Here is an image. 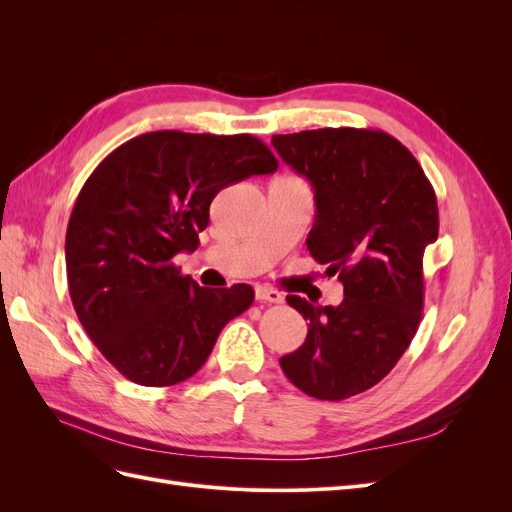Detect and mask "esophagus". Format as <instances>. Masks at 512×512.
I'll return each instance as SVG.
<instances>
[{"mask_svg": "<svg viewBox=\"0 0 512 512\" xmlns=\"http://www.w3.org/2000/svg\"><path fill=\"white\" fill-rule=\"evenodd\" d=\"M256 299H258L260 303H282V301H284L282 292H277V290L267 288V286H258V288H256Z\"/></svg>", "mask_w": 512, "mask_h": 512, "instance_id": "esophagus-1", "label": "esophagus"}]
</instances>
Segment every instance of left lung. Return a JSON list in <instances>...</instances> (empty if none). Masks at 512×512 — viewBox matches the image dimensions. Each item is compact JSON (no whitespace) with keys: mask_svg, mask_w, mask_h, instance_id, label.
Here are the masks:
<instances>
[{"mask_svg":"<svg viewBox=\"0 0 512 512\" xmlns=\"http://www.w3.org/2000/svg\"><path fill=\"white\" fill-rule=\"evenodd\" d=\"M271 145L312 183L307 250L344 284L335 307L286 297L309 324L305 344L280 365L305 395L348 399L389 374L416 335L423 254L440 226L436 192L412 153L380 130L275 134Z\"/></svg>","mask_w":512,"mask_h":512,"instance_id":"8db88e82","label":"left lung"}]
</instances>
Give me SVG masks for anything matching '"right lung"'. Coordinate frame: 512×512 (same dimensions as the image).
I'll return each mask as SVG.
<instances>
[{"instance_id":"1","label":"right lung","mask_w":512,"mask_h":512,"mask_svg":"<svg viewBox=\"0 0 512 512\" xmlns=\"http://www.w3.org/2000/svg\"><path fill=\"white\" fill-rule=\"evenodd\" d=\"M277 170L252 134L147 132L98 164L66 232L70 299L91 342L121 376L173 386L205 365L254 288H200L173 258L194 252L226 185Z\"/></svg>"}]
</instances>
